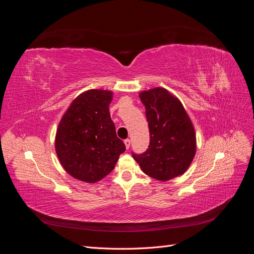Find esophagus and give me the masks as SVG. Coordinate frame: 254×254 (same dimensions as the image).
<instances>
[{
    "instance_id": "esophagus-1",
    "label": "esophagus",
    "mask_w": 254,
    "mask_h": 254,
    "mask_svg": "<svg viewBox=\"0 0 254 254\" xmlns=\"http://www.w3.org/2000/svg\"><path fill=\"white\" fill-rule=\"evenodd\" d=\"M124 143H125V146H126V148L128 149V148L130 147V140H129V139H126V140L124 141Z\"/></svg>"
}]
</instances>
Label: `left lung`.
<instances>
[{
    "instance_id": "obj_1",
    "label": "left lung",
    "mask_w": 254,
    "mask_h": 254,
    "mask_svg": "<svg viewBox=\"0 0 254 254\" xmlns=\"http://www.w3.org/2000/svg\"><path fill=\"white\" fill-rule=\"evenodd\" d=\"M150 142L143 153L132 152L142 171L160 181L182 175L193 161L196 135L193 124L181 102L163 88L144 91Z\"/></svg>"
}]
</instances>
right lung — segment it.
<instances>
[{
    "label": "right lung",
    "instance_id": "right-lung-1",
    "mask_svg": "<svg viewBox=\"0 0 254 254\" xmlns=\"http://www.w3.org/2000/svg\"><path fill=\"white\" fill-rule=\"evenodd\" d=\"M111 101L110 91L89 90L74 99L59 123L57 156L76 179L88 183L103 179L126 150L110 117Z\"/></svg>",
    "mask_w": 254,
    "mask_h": 254
}]
</instances>
